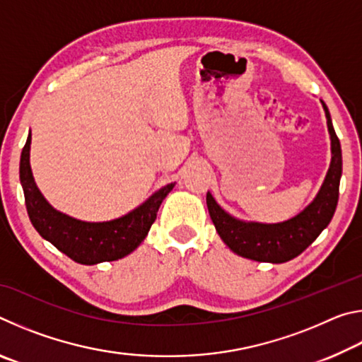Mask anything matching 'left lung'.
Here are the masks:
<instances>
[{"mask_svg": "<svg viewBox=\"0 0 362 362\" xmlns=\"http://www.w3.org/2000/svg\"><path fill=\"white\" fill-rule=\"evenodd\" d=\"M330 134L332 159L320 193L298 216L281 223L244 222L235 218L220 207L207 192L206 203L216 230L233 252L257 262L284 263L303 252L326 228L334 217L339 203V187L341 177V146L334 131L329 110L322 102Z\"/></svg>", "mask_w": 362, "mask_h": 362, "instance_id": "1", "label": "left lung"}]
</instances>
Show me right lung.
<instances>
[{
  "label": "right lung",
  "mask_w": 362,
  "mask_h": 362,
  "mask_svg": "<svg viewBox=\"0 0 362 362\" xmlns=\"http://www.w3.org/2000/svg\"><path fill=\"white\" fill-rule=\"evenodd\" d=\"M30 144L32 136L27 137L22 150L19 169L28 217L45 240L83 265L118 260L137 249L148 235L163 199L175 185L169 183L158 189L144 204L119 218L110 222H83L56 211L41 194L30 168Z\"/></svg>",
  "instance_id": "1"
}]
</instances>
